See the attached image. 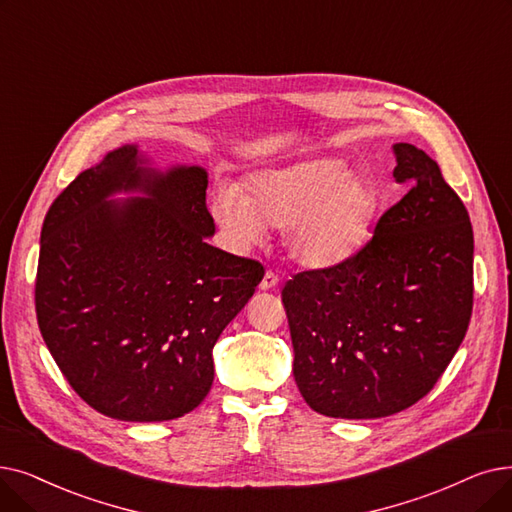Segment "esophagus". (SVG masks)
Listing matches in <instances>:
<instances>
[{"label": "esophagus", "instance_id": "1", "mask_svg": "<svg viewBox=\"0 0 512 512\" xmlns=\"http://www.w3.org/2000/svg\"><path fill=\"white\" fill-rule=\"evenodd\" d=\"M278 282H280V278L272 270H268L263 274V278L259 282V288H261V291H268V288H274Z\"/></svg>", "mask_w": 512, "mask_h": 512}]
</instances>
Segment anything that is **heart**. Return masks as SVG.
I'll use <instances>...</instances> for the list:
<instances>
[{
  "label": "heart",
  "mask_w": 512,
  "mask_h": 512,
  "mask_svg": "<svg viewBox=\"0 0 512 512\" xmlns=\"http://www.w3.org/2000/svg\"><path fill=\"white\" fill-rule=\"evenodd\" d=\"M379 209L370 177L337 157L251 173L240 188L221 186L213 215L247 247L265 226H280L282 244L305 268H330L358 251Z\"/></svg>",
  "instance_id": "obj_1"
}]
</instances>
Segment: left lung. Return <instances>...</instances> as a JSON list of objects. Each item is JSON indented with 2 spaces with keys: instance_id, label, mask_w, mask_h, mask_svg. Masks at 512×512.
<instances>
[{
  "instance_id": "obj_1",
  "label": "left lung",
  "mask_w": 512,
  "mask_h": 512,
  "mask_svg": "<svg viewBox=\"0 0 512 512\" xmlns=\"http://www.w3.org/2000/svg\"><path fill=\"white\" fill-rule=\"evenodd\" d=\"M410 190L362 249L282 288L293 374L311 410L383 418L414 406L446 372L473 314V226L439 165L395 144Z\"/></svg>"
}]
</instances>
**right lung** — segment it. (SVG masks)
<instances>
[{
    "mask_svg": "<svg viewBox=\"0 0 512 512\" xmlns=\"http://www.w3.org/2000/svg\"><path fill=\"white\" fill-rule=\"evenodd\" d=\"M123 146L81 171L43 219L35 311L64 379L129 422L192 412L213 385L211 349L253 297L263 265L207 244V171L140 167ZM140 189L123 206L105 198Z\"/></svg>",
    "mask_w": 512,
    "mask_h": 512,
    "instance_id": "right-lung-1",
    "label": "right lung"
}]
</instances>
